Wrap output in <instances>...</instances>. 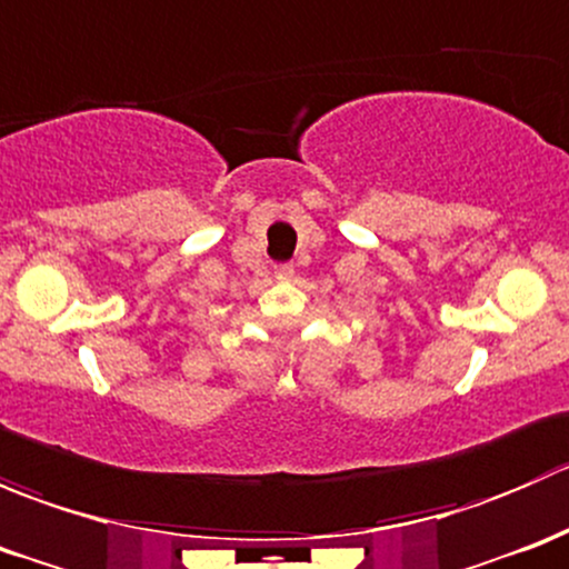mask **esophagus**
I'll return each mask as SVG.
<instances>
[{"label":"esophagus","mask_w":569,"mask_h":569,"mask_svg":"<svg viewBox=\"0 0 569 569\" xmlns=\"http://www.w3.org/2000/svg\"><path fill=\"white\" fill-rule=\"evenodd\" d=\"M274 274H278L280 280H289L291 274H295V267H291V263H280V267H274Z\"/></svg>","instance_id":"34e87169"}]
</instances>
